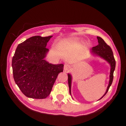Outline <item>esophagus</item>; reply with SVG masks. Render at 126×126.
Wrapping results in <instances>:
<instances>
[{"instance_id": "obj_1", "label": "esophagus", "mask_w": 126, "mask_h": 126, "mask_svg": "<svg viewBox=\"0 0 126 126\" xmlns=\"http://www.w3.org/2000/svg\"><path fill=\"white\" fill-rule=\"evenodd\" d=\"M63 69H64L65 72H69V70L70 69V65L68 63H65L63 67Z\"/></svg>"}]
</instances>
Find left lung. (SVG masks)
<instances>
[{"label": "left lung", "mask_w": 126, "mask_h": 126, "mask_svg": "<svg viewBox=\"0 0 126 126\" xmlns=\"http://www.w3.org/2000/svg\"><path fill=\"white\" fill-rule=\"evenodd\" d=\"M98 39V42L99 45L97 46H94L92 47V51L94 54H97V56H99L101 57H102L107 61L108 63L111 65V71H110V82L109 85H108L107 89L106 92L101 99L104 97L106 95L108 91L110 86L111 85L112 83V81L113 79V72H114L115 69V65H116V61H115L114 56H113L112 50L111 47L109 45L105 42V41L99 37H97ZM68 84L69 88V93L71 94V81H72V77L70 75L68 74Z\"/></svg>", "instance_id": "1"}]
</instances>
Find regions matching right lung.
Here are the masks:
<instances>
[{
  "label": "right lung",
  "mask_w": 126,
  "mask_h": 126,
  "mask_svg": "<svg viewBox=\"0 0 126 126\" xmlns=\"http://www.w3.org/2000/svg\"><path fill=\"white\" fill-rule=\"evenodd\" d=\"M53 36H34L18 45L12 60L15 83L27 97L45 99L50 94L63 65H53L44 58L49 49L47 43Z\"/></svg>",
  "instance_id": "right-lung-1"
}]
</instances>
